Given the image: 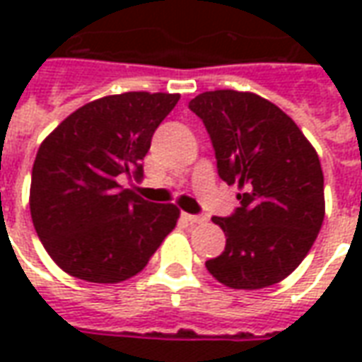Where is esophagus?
Segmentation results:
<instances>
[{
	"instance_id": "1",
	"label": "esophagus",
	"mask_w": 362,
	"mask_h": 362,
	"mask_svg": "<svg viewBox=\"0 0 362 362\" xmlns=\"http://www.w3.org/2000/svg\"><path fill=\"white\" fill-rule=\"evenodd\" d=\"M182 217L188 221V223H192V225H199V223H205V217L204 215H189V213H182Z\"/></svg>"
}]
</instances>
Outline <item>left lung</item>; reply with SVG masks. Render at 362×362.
<instances>
[{
  "instance_id": "left-lung-1",
  "label": "left lung",
  "mask_w": 362,
  "mask_h": 362,
  "mask_svg": "<svg viewBox=\"0 0 362 362\" xmlns=\"http://www.w3.org/2000/svg\"><path fill=\"white\" fill-rule=\"evenodd\" d=\"M211 137L217 173L238 184L240 207L213 217L225 250L205 267L230 288H264L295 272L324 221L318 153L279 106L240 90H207L189 100Z\"/></svg>"
}]
</instances>
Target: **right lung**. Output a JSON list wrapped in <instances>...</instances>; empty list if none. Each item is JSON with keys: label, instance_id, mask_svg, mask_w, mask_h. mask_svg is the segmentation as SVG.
I'll list each match as a JSON object with an SVG mask.
<instances>
[{"label": "right lung", "instance_id": "right-lung-1", "mask_svg": "<svg viewBox=\"0 0 362 362\" xmlns=\"http://www.w3.org/2000/svg\"><path fill=\"white\" fill-rule=\"evenodd\" d=\"M180 95L124 93L85 104L40 145L30 217L50 258L77 279L119 283L147 266L180 209L151 204L119 176L143 178V157Z\"/></svg>", "mask_w": 362, "mask_h": 362}]
</instances>
